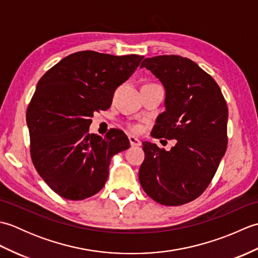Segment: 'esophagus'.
Returning a JSON list of instances; mask_svg holds the SVG:
<instances>
[{
  "mask_svg": "<svg viewBox=\"0 0 258 258\" xmlns=\"http://www.w3.org/2000/svg\"><path fill=\"white\" fill-rule=\"evenodd\" d=\"M128 140H130L131 146H140V145L142 144L141 141H140L138 138H135V136L130 135V136H128Z\"/></svg>",
  "mask_w": 258,
  "mask_h": 258,
  "instance_id": "esophagus-1",
  "label": "esophagus"
}]
</instances>
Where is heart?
Wrapping results in <instances>:
<instances>
[{
	"mask_svg": "<svg viewBox=\"0 0 258 258\" xmlns=\"http://www.w3.org/2000/svg\"><path fill=\"white\" fill-rule=\"evenodd\" d=\"M130 131H132L134 133H140L142 131V126L140 124H130L128 125Z\"/></svg>",
	"mask_w": 258,
	"mask_h": 258,
	"instance_id": "obj_1",
	"label": "heart"
}]
</instances>
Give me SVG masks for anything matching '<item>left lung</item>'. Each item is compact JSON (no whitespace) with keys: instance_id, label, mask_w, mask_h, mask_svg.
<instances>
[{"instance_id":"8db88e82","label":"left lung","mask_w":258,"mask_h":258,"mask_svg":"<svg viewBox=\"0 0 258 258\" xmlns=\"http://www.w3.org/2000/svg\"><path fill=\"white\" fill-rule=\"evenodd\" d=\"M141 68L150 70L165 89V111L157 116L152 136L176 143L165 151L144 142L140 183L160 204L183 205L206 189L225 154L226 102L215 80L189 58L147 57Z\"/></svg>"}]
</instances>
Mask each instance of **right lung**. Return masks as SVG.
Masks as SVG:
<instances>
[{
	"label": "right lung",
	"mask_w": 258,
	"mask_h": 258,
	"mask_svg": "<svg viewBox=\"0 0 258 258\" xmlns=\"http://www.w3.org/2000/svg\"><path fill=\"white\" fill-rule=\"evenodd\" d=\"M144 56L82 51L42 76L26 112L31 157L43 180L61 197L80 201L100 191L112 157L127 150L122 131L90 134L94 112L107 109L115 90Z\"/></svg>",
	"instance_id": "add662e5"
}]
</instances>
